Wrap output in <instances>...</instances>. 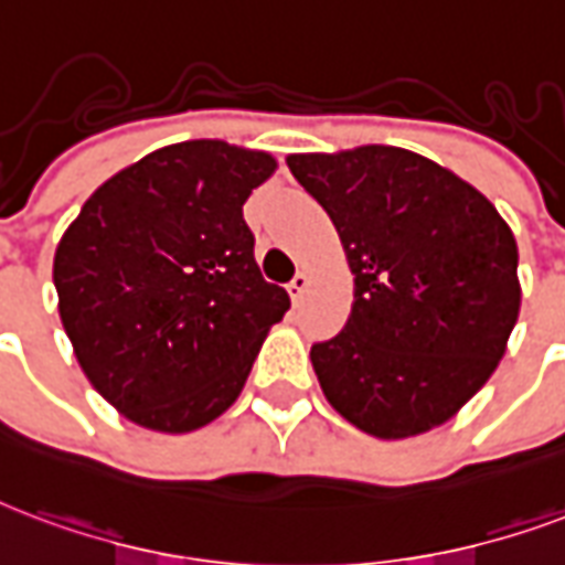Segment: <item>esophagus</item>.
I'll return each mask as SVG.
<instances>
[{"instance_id":"obj_1","label":"esophagus","mask_w":565,"mask_h":565,"mask_svg":"<svg viewBox=\"0 0 565 565\" xmlns=\"http://www.w3.org/2000/svg\"><path fill=\"white\" fill-rule=\"evenodd\" d=\"M308 275H305V271H299V275H296L294 281L287 284V290H290V299H294L296 305L302 302V296H305V290H308Z\"/></svg>"}]
</instances>
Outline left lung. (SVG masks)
<instances>
[{"label":"left lung","mask_w":565,"mask_h":565,"mask_svg":"<svg viewBox=\"0 0 565 565\" xmlns=\"http://www.w3.org/2000/svg\"><path fill=\"white\" fill-rule=\"evenodd\" d=\"M356 275L344 329L311 347L323 395L383 440L452 419L503 359L521 308L518 245L497 209L398 146L290 154Z\"/></svg>","instance_id":"1"}]
</instances>
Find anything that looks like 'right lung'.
<instances>
[{"label":"right lung","instance_id":"obj_1","mask_svg":"<svg viewBox=\"0 0 565 565\" xmlns=\"http://www.w3.org/2000/svg\"><path fill=\"white\" fill-rule=\"evenodd\" d=\"M275 158L224 140L154 149L107 179L65 230L53 284L83 374L143 428L218 419L290 308L254 260L242 206Z\"/></svg>","mask_w":565,"mask_h":565}]
</instances>
